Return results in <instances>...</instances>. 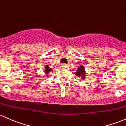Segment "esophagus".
Here are the masks:
<instances>
[{
  "label": "esophagus",
  "instance_id": "esophagus-1",
  "mask_svg": "<svg viewBox=\"0 0 126 126\" xmlns=\"http://www.w3.org/2000/svg\"><path fill=\"white\" fill-rule=\"evenodd\" d=\"M62 68H67V65L66 64H64V63H63V64H62Z\"/></svg>",
  "mask_w": 126,
  "mask_h": 126
}]
</instances>
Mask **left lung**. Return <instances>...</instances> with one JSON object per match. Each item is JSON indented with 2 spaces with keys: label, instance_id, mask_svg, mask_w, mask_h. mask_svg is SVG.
Instances as JSON below:
<instances>
[{
  "label": "left lung",
  "instance_id": "obj_1",
  "mask_svg": "<svg viewBox=\"0 0 126 126\" xmlns=\"http://www.w3.org/2000/svg\"><path fill=\"white\" fill-rule=\"evenodd\" d=\"M75 74H76L77 76L81 77L83 80H84L85 78V71L83 69V66H80V67H79L78 69L76 71Z\"/></svg>",
  "mask_w": 126,
  "mask_h": 126
}]
</instances>
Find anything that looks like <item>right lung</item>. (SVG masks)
I'll use <instances>...</instances> for the list:
<instances>
[{"mask_svg": "<svg viewBox=\"0 0 126 126\" xmlns=\"http://www.w3.org/2000/svg\"><path fill=\"white\" fill-rule=\"evenodd\" d=\"M52 70V69L51 68H49L47 65H46L45 66V71H44V72H46V74H48L49 73V72H50Z\"/></svg>", "mask_w": 126, "mask_h": 126, "instance_id": "obj_1", "label": "right lung"}]
</instances>
